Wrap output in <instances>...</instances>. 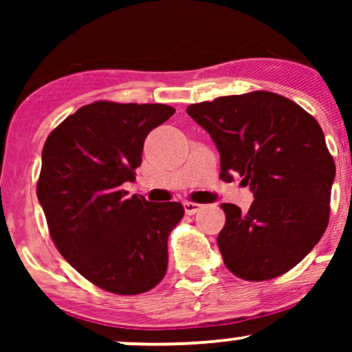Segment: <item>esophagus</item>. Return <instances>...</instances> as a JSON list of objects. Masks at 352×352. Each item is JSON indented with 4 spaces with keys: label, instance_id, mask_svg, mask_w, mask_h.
<instances>
[{
    "label": "esophagus",
    "instance_id": "34e87169",
    "mask_svg": "<svg viewBox=\"0 0 352 352\" xmlns=\"http://www.w3.org/2000/svg\"><path fill=\"white\" fill-rule=\"evenodd\" d=\"M184 208H185V213H187V215H195L197 212H200V210L204 208V205L195 204V201H185Z\"/></svg>",
    "mask_w": 352,
    "mask_h": 352
}]
</instances>
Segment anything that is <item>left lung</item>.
<instances>
[{"instance_id":"left-lung-1","label":"left lung","mask_w":352,"mask_h":352,"mask_svg":"<svg viewBox=\"0 0 352 352\" xmlns=\"http://www.w3.org/2000/svg\"><path fill=\"white\" fill-rule=\"evenodd\" d=\"M187 114L220 152V179L238 173L253 192L246 213L221 204L217 243L225 265L246 281H266L294 268L321 240L329 221L336 165L318 120L268 91L192 104Z\"/></svg>"}]
</instances>
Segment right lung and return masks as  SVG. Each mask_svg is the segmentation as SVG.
Returning <instances> with one entry per match:
<instances>
[{
	"mask_svg": "<svg viewBox=\"0 0 352 352\" xmlns=\"http://www.w3.org/2000/svg\"><path fill=\"white\" fill-rule=\"evenodd\" d=\"M173 112L165 104L96 100L66 117L43 147L36 192L52 241L109 293H145L167 272V240L184 207L129 199L122 184L135 180L145 137Z\"/></svg>",
	"mask_w": 352,
	"mask_h": 352,
	"instance_id": "obj_1",
	"label": "right lung"
}]
</instances>
